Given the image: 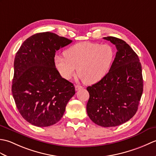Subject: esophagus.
<instances>
[{
    "label": "esophagus",
    "mask_w": 156,
    "mask_h": 156,
    "mask_svg": "<svg viewBox=\"0 0 156 156\" xmlns=\"http://www.w3.org/2000/svg\"><path fill=\"white\" fill-rule=\"evenodd\" d=\"M82 88H83V87H81V86H80V85H76L75 86V89H76V91L79 90H81V89H82Z\"/></svg>",
    "instance_id": "1"
}]
</instances>
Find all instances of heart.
<instances>
[{
	"label": "heart",
	"mask_w": 156,
	"mask_h": 156,
	"mask_svg": "<svg viewBox=\"0 0 156 156\" xmlns=\"http://www.w3.org/2000/svg\"><path fill=\"white\" fill-rule=\"evenodd\" d=\"M64 56L54 57L55 66L63 78L71 79L78 68V74L84 83L93 84L107 74L113 61L114 51L107 44L81 42L66 49Z\"/></svg>",
	"instance_id": "b5f03b06"
}]
</instances>
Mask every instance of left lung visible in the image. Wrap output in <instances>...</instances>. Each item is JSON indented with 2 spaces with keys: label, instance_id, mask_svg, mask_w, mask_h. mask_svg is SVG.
I'll return each instance as SVG.
<instances>
[{
  "label": "left lung",
  "instance_id": "obj_1",
  "mask_svg": "<svg viewBox=\"0 0 156 156\" xmlns=\"http://www.w3.org/2000/svg\"><path fill=\"white\" fill-rule=\"evenodd\" d=\"M117 51L105 77L91 87L87 111L92 121L104 127L119 126L133 117L144 90L141 65L138 55L125 41L103 37Z\"/></svg>",
  "mask_w": 156,
  "mask_h": 156
}]
</instances>
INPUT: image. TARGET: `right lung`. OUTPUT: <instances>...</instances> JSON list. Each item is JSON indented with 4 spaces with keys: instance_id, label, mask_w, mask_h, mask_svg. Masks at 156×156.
Segmentation results:
<instances>
[{
    "instance_id": "right-lung-1",
    "label": "right lung",
    "mask_w": 156,
    "mask_h": 156,
    "mask_svg": "<svg viewBox=\"0 0 156 156\" xmlns=\"http://www.w3.org/2000/svg\"><path fill=\"white\" fill-rule=\"evenodd\" d=\"M72 41L54 33H39L26 39L16 52L12 94L20 114L31 125L55 124L75 94L74 84L62 77L54 64L56 51Z\"/></svg>"
}]
</instances>
